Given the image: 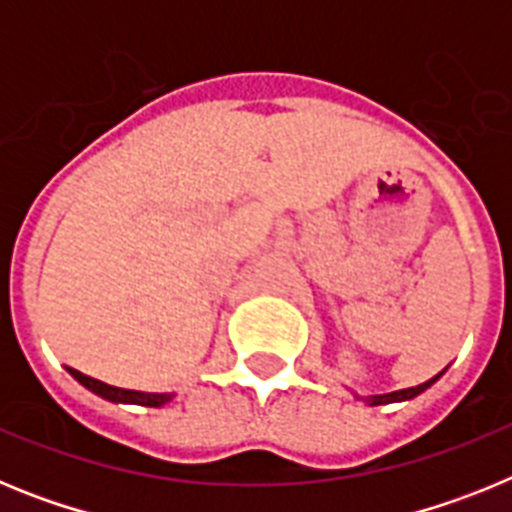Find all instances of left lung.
<instances>
[{"instance_id":"1","label":"left lung","mask_w":512,"mask_h":512,"mask_svg":"<svg viewBox=\"0 0 512 512\" xmlns=\"http://www.w3.org/2000/svg\"><path fill=\"white\" fill-rule=\"evenodd\" d=\"M441 377V374H436L433 379H428V382L418 384V387H408V390H397V392H390V395H374V397H366V402L369 405H387V402H400V400H410V397L420 395L423 390H428L436 379Z\"/></svg>"}]
</instances>
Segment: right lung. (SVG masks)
<instances>
[{
  "label": "right lung",
  "mask_w": 512,
  "mask_h": 512,
  "mask_svg": "<svg viewBox=\"0 0 512 512\" xmlns=\"http://www.w3.org/2000/svg\"><path fill=\"white\" fill-rule=\"evenodd\" d=\"M71 377L76 379V382H81L87 390H92L94 395L104 397V400L110 402H130V405H146V408H161V405H166V402L171 400L174 395H166V392H135V390H120V387H112V384H104L99 382V379H92L87 377V374L76 372V369H71L69 366Z\"/></svg>",
  "instance_id": "1"
}]
</instances>
